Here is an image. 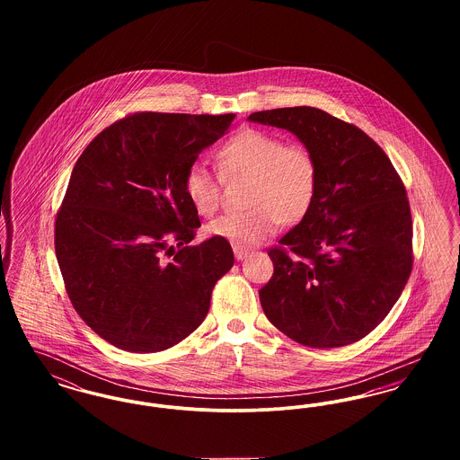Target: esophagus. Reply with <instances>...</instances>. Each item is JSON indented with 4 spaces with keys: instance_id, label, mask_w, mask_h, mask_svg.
I'll return each mask as SVG.
<instances>
[{
    "instance_id": "34e87169",
    "label": "esophagus",
    "mask_w": 460,
    "mask_h": 460,
    "mask_svg": "<svg viewBox=\"0 0 460 460\" xmlns=\"http://www.w3.org/2000/svg\"><path fill=\"white\" fill-rule=\"evenodd\" d=\"M233 250H234V257H236V261H243V259L250 253V250H248V248H243L240 244H234V246H233Z\"/></svg>"
}]
</instances>
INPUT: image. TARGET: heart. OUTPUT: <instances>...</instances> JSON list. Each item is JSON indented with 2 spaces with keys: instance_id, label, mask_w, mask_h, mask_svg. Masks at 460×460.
Listing matches in <instances>:
<instances>
[{
  "instance_id": "heart-1",
  "label": "heart",
  "mask_w": 460,
  "mask_h": 460,
  "mask_svg": "<svg viewBox=\"0 0 460 460\" xmlns=\"http://www.w3.org/2000/svg\"><path fill=\"white\" fill-rule=\"evenodd\" d=\"M226 179H248V210L224 214L207 226L212 238L250 246L270 236L285 224L304 219L317 191V164L298 145H285L274 134L244 129L226 141L217 152ZM184 191L199 216L219 208L220 179L201 164H193L184 177Z\"/></svg>"
}]
</instances>
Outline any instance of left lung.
<instances>
[{
    "instance_id": "1",
    "label": "left lung",
    "mask_w": 460,
    "mask_h": 460,
    "mask_svg": "<svg viewBox=\"0 0 460 460\" xmlns=\"http://www.w3.org/2000/svg\"><path fill=\"white\" fill-rule=\"evenodd\" d=\"M248 120L291 132L317 164L310 210L269 252L263 314L305 347L355 343L388 315L411 276L407 191L366 132L323 110H265Z\"/></svg>"
}]
</instances>
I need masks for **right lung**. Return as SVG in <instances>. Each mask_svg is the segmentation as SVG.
Here are the masks:
<instances>
[{"mask_svg":"<svg viewBox=\"0 0 460 460\" xmlns=\"http://www.w3.org/2000/svg\"><path fill=\"white\" fill-rule=\"evenodd\" d=\"M233 120L234 113H134L100 132L75 162L55 224L57 261L72 305L113 347L165 350L207 317L234 255L220 238L188 244L199 219L184 177ZM175 242L183 246L177 254Z\"/></svg>","mask_w":460,"mask_h":460,"instance_id":"1","label":"right lung"}]
</instances>
